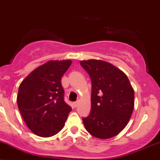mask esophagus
I'll list each match as a JSON object with an SVG mask.
<instances>
[{"label":"esophagus","instance_id":"obj_1","mask_svg":"<svg viewBox=\"0 0 160 160\" xmlns=\"http://www.w3.org/2000/svg\"><path fill=\"white\" fill-rule=\"evenodd\" d=\"M78 102H73V106L74 107H76L78 106Z\"/></svg>","mask_w":160,"mask_h":160}]
</instances>
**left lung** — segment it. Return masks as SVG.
<instances>
[{
    "label": "left lung",
    "mask_w": 160,
    "mask_h": 160,
    "mask_svg": "<svg viewBox=\"0 0 160 160\" xmlns=\"http://www.w3.org/2000/svg\"><path fill=\"white\" fill-rule=\"evenodd\" d=\"M91 79V111L82 119L96 138L106 139L125 128L134 109V90L126 74L100 60L80 61Z\"/></svg>",
    "instance_id": "obj_1"
}]
</instances>
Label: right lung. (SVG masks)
I'll return each instance as SVG.
<instances>
[{
	"label": "right lung",
	"mask_w": 160,
	"mask_h": 160,
	"mask_svg": "<svg viewBox=\"0 0 160 160\" xmlns=\"http://www.w3.org/2000/svg\"><path fill=\"white\" fill-rule=\"evenodd\" d=\"M72 61H49L21 83L17 104L28 127L40 137H51L63 128L71 107L64 102L61 78Z\"/></svg>",
	"instance_id": "add662e5"
}]
</instances>
